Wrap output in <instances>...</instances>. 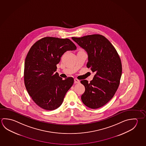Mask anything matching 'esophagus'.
Instances as JSON below:
<instances>
[{"label":"esophagus","mask_w":146,"mask_h":146,"mask_svg":"<svg viewBox=\"0 0 146 146\" xmlns=\"http://www.w3.org/2000/svg\"><path fill=\"white\" fill-rule=\"evenodd\" d=\"M74 82L75 84H79V83H80V80H78V79H77V78H75L74 79Z\"/></svg>","instance_id":"obj_1"}]
</instances>
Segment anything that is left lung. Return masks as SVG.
<instances>
[{
  "label": "left lung",
  "mask_w": 146,
  "mask_h": 146,
  "mask_svg": "<svg viewBox=\"0 0 146 146\" xmlns=\"http://www.w3.org/2000/svg\"><path fill=\"white\" fill-rule=\"evenodd\" d=\"M72 39L87 52V68L95 73L90 82L80 81L85 87L82 102L91 109L102 107L112 98L119 85L122 73L120 57L110 41L101 35Z\"/></svg>",
  "instance_id": "1"
}]
</instances>
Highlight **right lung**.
I'll use <instances>...</instances> for the list:
<instances>
[{
	"label": "right lung",
	"mask_w": 146,
	"mask_h": 146,
	"mask_svg": "<svg viewBox=\"0 0 146 146\" xmlns=\"http://www.w3.org/2000/svg\"><path fill=\"white\" fill-rule=\"evenodd\" d=\"M76 46L69 39L46 37L32 46L25 62L24 82L32 99L46 110L59 107L67 91L74 83L73 77L59 76L57 64L67 51Z\"/></svg>",
	"instance_id": "right-lung-1"
}]
</instances>
